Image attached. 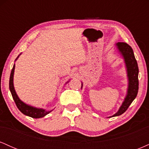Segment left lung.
<instances>
[{
	"instance_id": "8db88e82",
	"label": "left lung",
	"mask_w": 149,
	"mask_h": 149,
	"mask_svg": "<svg viewBox=\"0 0 149 149\" xmlns=\"http://www.w3.org/2000/svg\"><path fill=\"white\" fill-rule=\"evenodd\" d=\"M116 46L119 53L123 58L125 64L128 78V87L127 95L125 97L122 105L119 108L118 111L114 115L109 118L120 116L121 114L125 112L133 100L136 98L138 93V90H139V80H138L139 68H138V64L135 59L132 48L126 42H117ZM82 87H83V83H82L81 88Z\"/></svg>"
}]
</instances>
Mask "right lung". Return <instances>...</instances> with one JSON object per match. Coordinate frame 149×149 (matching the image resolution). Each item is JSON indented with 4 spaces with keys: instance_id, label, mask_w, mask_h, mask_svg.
Wrapping results in <instances>:
<instances>
[{
    "instance_id": "1",
    "label": "right lung",
    "mask_w": 149,
    "mask_h": 149,
    "mask_svg": "<svg viewBox=\"0 0 149 149\" xmlns=\"http://www.w3.org/2000/svg\"><path fill=\"white\" fill-rule=\"evenodd\" d=\"M19 55H18V57H17V59H15V61L18 59V57H19ZM15 69V64H14V66H13V69H12L11 71V73H10L9 88H10V92H11L12 94V96H13V100H14L15 104H16L17 107L19 110L22 113L24 114V115L29 116V117L33 118H40L44 117V116H45L47 114L49 113L52 111V110L46 111L45 109L32 107V106L29 105V104H26L24 102H22V101L19 98L18 95H17L16 92H15V90L14 88V83H13ZM69 82V80L66 82V83H68Z\"/></svg>"
}]
</instances>
